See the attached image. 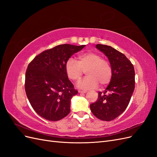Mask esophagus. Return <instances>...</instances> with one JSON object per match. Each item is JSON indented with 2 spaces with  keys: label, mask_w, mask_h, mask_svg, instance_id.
<instances>
[{
  "label": "esophagus",
  "mask_w": 157,
  "mask_h": 157,
  "mask_svg": "<svg viewBox=\"0 0 157 157\" xmlns=\"http://www.w3.org/2000/svg\"><path fill=\"white\" fill-rule=\"evenodd\" d=\"M87 92V91L86 90H78V93L80 94H86Z\"/></svg>",
  "instance_id": "34e87169"
}]
</instances>
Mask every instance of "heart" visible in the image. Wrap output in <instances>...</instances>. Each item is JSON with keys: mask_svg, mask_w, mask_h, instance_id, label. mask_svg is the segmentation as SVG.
I'll list each match as a JSON object with an SVG mask.
<instances>
[{"mask_svg": "<svg viewBox=\"0 0 157 157\" xmlns=\"http://www.w3.org/2000/svg\"><path fill=\"white\" fill-rule=\"evenodd\" d=\"M86 71L87 77L80 80L77 86L82 89L105 86L111 81L112 67L109 61L95 52H86L78 56V61L69 58L65 63V73L73 81H78Z\"/></svg>", "mask_w": 157, "mask_h": 157, "instance_id": "1", "label": "heart"}]
</instances>
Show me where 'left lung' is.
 Here are the masks:
<instances>
[{"label":"left lung","instance_id":"obj_1","mask_svg":"<svg viewBox=\"0 0 157 157\" xmlns=\"http://www.w3.org/2000/svg\"><path fill=\"white\" fill-rule=\"evenodd\" d=\"M96 48L107 57L112 67V77L105 90L98 92L97 101L90 104L94 115L111 121L125 111L135 88L134 65L124 54L110 46L98 44Z\"/></svg>","mask_w":157,"mask_h":157}]
</instances>
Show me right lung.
Returning <instances> with one entry per match:
<instances>
[{
	"instance_id": "1",
	"label": "right lung",
	"mask_w": 157,
	"mask_h": 157,
	"mask_svg": "<svg viewBox=\"0 0 157 157\" xmlns=\"http://www.w3.org/2000/svg\"><path fill=\"white\" fill-rule=\"evenodd\" d=\"M85 46H56L41 52L28 65L27 96L35 111L46 120L59 121L70 113L71 99L78 91L66 75L65 63Z\"/></svg>"
}]
</instances>
